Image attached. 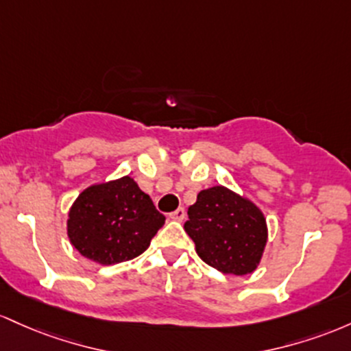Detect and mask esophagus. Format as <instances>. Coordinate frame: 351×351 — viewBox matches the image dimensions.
<instances>
[{"label":"esophagus","instance_id":"esophagus-1","mask_svg":"<svg viewBox=\"0 0 351 351\" xmlns=\"http://www.w3.org/2000/svg\"><path fill=\"white\" fill-rule=\"evenodd\" d=\"M169 219L177 220V222H182V220L186 219V210H184L182 207H179V208H177V210L171 212V214H169Z\"/></svg>","mask_w":351,"mask_h":351}]
</instances>
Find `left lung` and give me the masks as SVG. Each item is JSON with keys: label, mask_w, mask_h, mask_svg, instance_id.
<instances>
[{"label": "left lung", "mask_w": 351, "mask_h": 351, "mask_svg": "<svg viewBox=\"0 0 351 351\" xmlns=\"http://www.w3.org/2000/svg\"><path fill=\"white\" fill-rule=\"evenodd\" d=\"M187 215L184 228L207 265L234 275L257 269L267 243V223L250 200L215 186L199 192Z\"/></svg>", "instance_id": "1"}]
</instances>
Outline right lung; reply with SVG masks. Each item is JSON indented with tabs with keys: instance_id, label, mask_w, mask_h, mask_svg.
I'll return each instance as SVG.
<instances>
[{
	"instance_id": "right-lung-1",
	"label": "right lung",
	"mask_w": 351,
	"mask_h": 351,
	"mask_svg": "<svg viewBox=\"0 0 351 351\" xmlns=\"http://www.w3.org/2000/svg\"><path fill=\"white\" fill-rule=\"evenodd\" d=\"M165 217L129 176L81 192L69 210L68 235L74 249L101 265L137 257Z\"/></svg>"
}]
</instances>
